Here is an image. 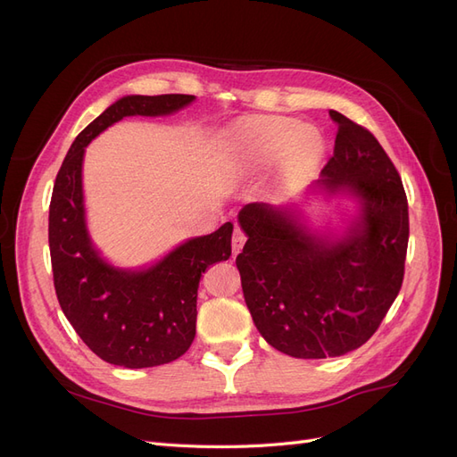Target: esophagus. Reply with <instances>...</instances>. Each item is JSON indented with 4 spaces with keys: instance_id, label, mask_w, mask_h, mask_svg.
I'll list each match as a JSON object with an SVG mask.
<instances>
[{
    "instance_id": "obj_1",
    "label": "esophagus",
    "mask_w": 457,
    "mask_h": 457,
    "mask_svg": "<svg viewBox=\"0 0 457 457\" xmlns=\"http://www.w3.org/2000/svg\"><path fill=\"white\" fill-rule=\"evenodd\" d=\"M244 244H245V234H244V230L240 227H237V228H234V232H232V253L238 255L242 252Z\"/></svg>"
}]
</instances>
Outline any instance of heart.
Wrapping results in <instances>:
<instances>
[{"label":"heart","mask_w":457,"mask_h":457,"mask_svg":"<svg viewBox=\"0 0 457 457\" xmlns=\"http://www.w3.org/2000/svg\"><path fill=\"white\" fill-rule=\"evenodd\" d=\"M227 141L230 162L240 173H257L280 160V173L289 181L314 170L326 150L320 131L287 116L240 120Z\"/></svg>","instance_id":"1"}]
</instances>
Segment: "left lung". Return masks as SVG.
I'll return each mask as SVG.
<instances>
[{"label": "left lung", "instance_id": "8db88e82", "mask_svg": "<svg viewBox=\"0 0 457 457\" xmlns=\"http://www.w3.org/2000/svg\"><path fill=\"white\" fill-rule=\"evenodd\" d=\"M334 156L318 187L349 190L362 215L337 240L318 238L292 212L247 204L237 267L259 334L295 358L347 354L376 334L404 280L408 200L395 163L366 128L329 110Z\"/></svg>", "mask_w": 457, "mask_h": 457}]
</instances>
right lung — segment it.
<instances>
[{"label": "right lung", "instance_id": "1", "mask_svg": "<svg viewBox=\"0 0 457 457\" xmlns=\"http://www.w3.org/2000/svg\"><path fill=\"white\" fill-rule=\"evenodd\" d=\"M195 95H129L81 131L54 179L49 205L53 282L76 334L104 362L152 368L185 354L196 336L202 274L232 253V223L192 238L145 270H121L99 255L86 228L81 163L86 146L126 116H165Z\"/></svg>", "mask_w": 457, "mask_h": 457}]
</instances>
